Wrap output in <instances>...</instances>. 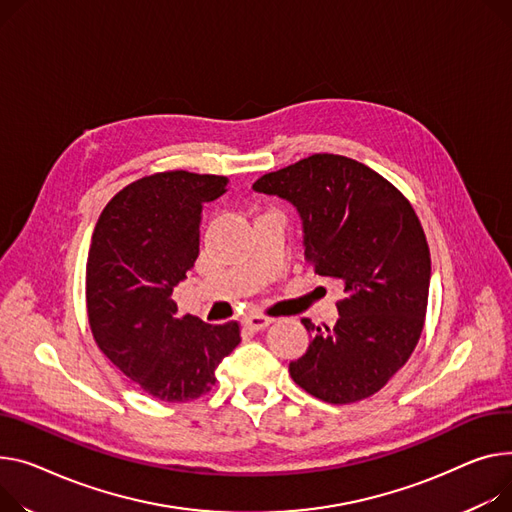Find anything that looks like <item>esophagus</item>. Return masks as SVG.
<instances>
[{"label":"esophagus","instance_id":"esophagus-1","mask_svg":"<svg viewBox=\"0 0 512 512\" xmlns=\"http://www.w3.org/2000/svg\"><path fill=\"white\" fill-rule=\"evenodd\" d=\"M245 327L247 329H251V331H263L269 323H271V319L269 317H263V315H249V317H245Z\"/></svg>","mask_w":512,"mask_h":512}]
</instances>
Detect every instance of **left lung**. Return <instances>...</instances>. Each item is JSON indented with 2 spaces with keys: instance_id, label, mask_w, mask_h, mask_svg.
Listing matches in <instances>:
<instances>
[{
  "instance_id": "obj_1",
  "label": "left lung",
  "mask_w": 512,
  "mask_h": 512,
  "mask_svg": "<svg viewBox=\"0 0 512 512\" xmlns=\"http://www.w3.org/2000/svg\"><path fill=\"white\" fill-rule=\"evenodd\" d=\"M253 189L292 203L304 261L344 288L333 327L302 319L313 339L290 362V377L335 405L381 391L416 350L428 306L430 249L412 203L366 164L337 154L302 158Z\"/></svg>"
}]
</instances>
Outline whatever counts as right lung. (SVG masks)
<instances>
[{
  "instance_id": "right-lung-1",
  "label": "right lung",
  "mask_w": 512,
  "mask_h": 512,
  "mask_svg": "<svg viewBox=\"0 0 512 512\" xmlns=\"http://www.w3.org/2000/svg\"><path fill=\"white\" fill-rule=\"evenodd\" d=\"M228 179L166 170L123 187L102 210L86 263V309L94 342L154 399L206 395L241 327L177 315L173 288L199 255L203 203Z\"/></svg>"
}]
</instances>
